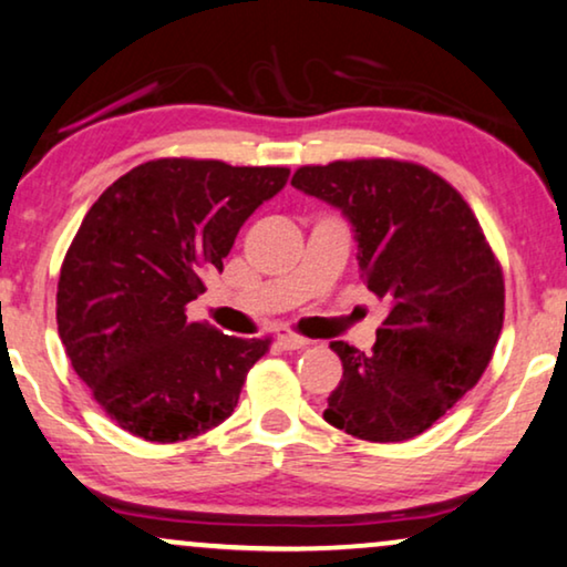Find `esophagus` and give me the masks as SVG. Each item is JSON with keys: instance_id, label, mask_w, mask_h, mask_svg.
Segmentation results:
<instances>
[{"instance_id": "1", "label": "esophagus", "mask_w": 567, "mask_h": 567, "mask_svg": "<svg viewBox=\"0 0 567 567\" xmlns=\"http://www.w3.org/2000/svg\"><path fill=\"white\" fill-rule=\"evenodd\" d=\"M277 344L282 347V350H303V347L311 344V339L296 334V331H288V329H279L277 331Z\"/></svg>"}]
</instances>
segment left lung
<instances>
[{
  "label": "left lung",
  "mask_w": 567,
  "mask_h": 567,
  "mask_svg": "<svg viewBox=\"0 0 567 567\" xmlns=\"http://www.w3.org/2000/svg\"><path fill=\"white\" fill-rule=\"evenodd\" d=\"M292 186L342 209L362 282L391 306L368 354L329 344L344 373L323 420L360 441H410L477 386L493 360L505 313L501 261L464 196L420 163L303 165Z\"/></svg>",
  "instance_id": "1"
}]
</instances>
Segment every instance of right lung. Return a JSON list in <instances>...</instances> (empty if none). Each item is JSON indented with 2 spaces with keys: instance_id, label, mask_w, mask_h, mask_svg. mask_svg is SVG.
<instances>
[{
  "instance_id": "add662e5",
  "label": "right lung",
  "mask_w": 567,
  "mask_h": 567,
  "mask_svg": "<svg viewBox=\"0 0 567 567\" xmlns=\"http://www.w3.org/2000/svg\"><path fill=\"white\" fill-rule=\"evenodd\" d=\"M288 176L282 165L161 157L113 181L87 209L59 275L56 323L74 373L118 427L176 443L236 410L269 339L188 321L186 306Z\"/></svg>"
}]
</instances>
